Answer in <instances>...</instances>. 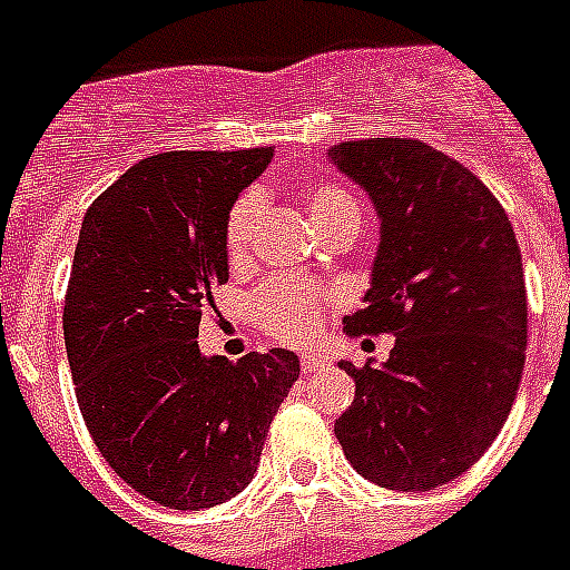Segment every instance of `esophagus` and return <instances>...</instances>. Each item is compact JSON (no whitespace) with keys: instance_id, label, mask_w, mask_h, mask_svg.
<instances>
[{"instance_id":"esophagus-1","label":"esophagus","mask_w":570,"mask_h":570,"mask_svg":"<svg viewBox=\"0 0 570 570\" xmlns=\"http://www.w3.org/2000/svg\"><path fill=\"white\" fill-rule=\"evenodd\" d=\"M328 366V361L322 355H316V352H302V373L304 375H316L322 373Z\"/></svg>"}]
</instances>
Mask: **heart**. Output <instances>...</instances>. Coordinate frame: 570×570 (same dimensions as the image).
<instances>
[{
	"mask_svg": "<svg viewBox=\"0 0 570 570\" xmlns=\"http://www.w3.org/2000/svg\"><path fill=\"white\" fill-rule=\"evenodd\" d=\"M307 213L322 233L334 230V227H355L357 230V222H361V206H357L355 195L340 183H316L307 191ZM257 215V191L242 195L230 206L227 224H224V250H227L230 263H239L248 254ZM328 298L331 295L320 286L289 281V277H275L250 298V313L268 337L284 340V343H302V340L313 337Z\"/></svg>",
	"mask_w": 570,
	"mask_h": 570,
	"instance_id": "heart-1",
	"label": "heart"
}]
</instances>
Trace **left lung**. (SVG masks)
<instances>
[{
    "instance_id": "1",
    "label": "left lung",
    "mask_w": 570,
    "mask_h": 570,
    "mask_svg": "<svg viewBox=\"0 0 570 570\" xmlns=\"http://www.w3.org/2000/svg\"><path fill=\"white\" fill-rule=\"evenodd\" d=\"M381 215L366 307L348 337L393 334L384 366L340 364L355 399L334 434L390 491H432L494 443L527 355V286L512 222L476 174L416 138L331 147Z\"/></svg>"
}]
</instances>
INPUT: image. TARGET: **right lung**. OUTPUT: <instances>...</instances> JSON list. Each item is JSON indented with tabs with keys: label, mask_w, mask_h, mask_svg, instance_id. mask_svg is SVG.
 <instances>
[{
	"label": "right lung",
	"mask_w": 570,
	"mask_h": 570,
	"mask_svg": "<svg viewBox=\"0 0 570 570\" xmlns=\"http://www.w3.org/2000/svg\"><path fill=\"white\" fill-rule=\"evenodd\" d=\"M272 147L141 159L85 213L65 295L76 402L97 450L138 494L200 512L257 473L298 379L286 348L204 357L197 328L227 284L224 224Z\"/></svg>",
	"instance_id": "add662e5"
}]
</instances>
